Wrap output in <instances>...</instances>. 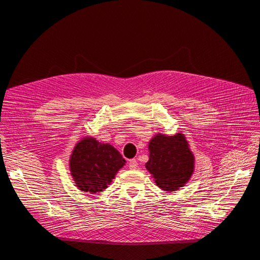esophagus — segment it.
<instances>
[{"label":"esophagus","mask_w":260,"mask_h":260,"mask_svg":"<svg viewBox=\"0 0 260 260\" xmlns=\"http://www.w3.org/2000/svg\"><path fill=\"white\" fill-rule=\"evenodd\" d=\"M137 167H138L137 160H136V159H131L129 162H128V168L131 170H136V169H137Z\"/></svg>","instance_id":"34e87169"}]
</instances>
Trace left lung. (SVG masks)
<instances>
[{"mask_svg": "<svg viewBox=\"0 0 260 260\" xmlns=\"http://www.w3.org/2000/svg\"><path fill=\"white\" fill-rule=\"evenodd\" d=\"M148 152L145 168L162 190H178L190 179L195 157L183 134L167 136L158 133L148 142Z\"/></svg>", "mask_w": 260, "mask_h": 260, "instance_id": "obj_1", "label": "left lung"}]
</instances>
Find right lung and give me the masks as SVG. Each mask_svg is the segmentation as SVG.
I'll list each match as a JSON object with an SVG mask.
<instances>
[{
	"instance_id": "obj_1",
	"label": "right lung",
	"mask_w": 260,
	"mask_h": 260,
	"mask_svg": "<svg viewBox=\"0 0 260 260\" xmlns=\"http://www.w3.org/2000/svg\"><path fill=\"white\" fill-rule=\"evenodd\" d=\"M126 161L108 143L92 137L82 138L74 147L70 170L76 186L84 193L97 194L112 183Z\"/></svg>"
}]
</instances>
